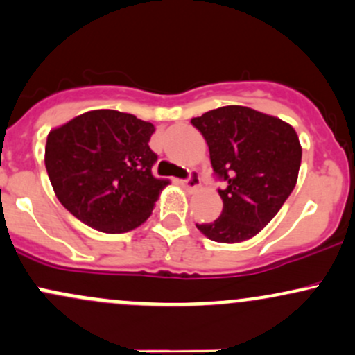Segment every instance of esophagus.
Segmentation results:
<instances>
[{"label":"esophagus","mask_w":355,"mask_h":355,"mask_svg":"<svg viewBox=\"0 0 355 355\" xmlns=\"http://www.w3.org/2000/svg\"><path fill=\"white\" fill-rule=\"evenodd\" d=\"M182 183H183V187H185V189L195 190V189H198V187H200V177H198V175L193 172V173H190V177L185 178V180H183Z\"/></svg>","instance_id":"34e87169"}]
</instances>
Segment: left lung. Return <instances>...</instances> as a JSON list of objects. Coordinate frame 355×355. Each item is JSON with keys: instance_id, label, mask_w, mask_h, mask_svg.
<instances>
[{"instance_id": "obj_1", "label": "left lung", "mask_w": 355, "mask_h": 355, "mask_svg": "<svg viewBox=\"0 0 355 355\" xmlns=\"http://www.w3.org/2000/svg\"><path fill=\"white\" fill-rule=\"evenodd\" d=\"M209 145L217 178L225 182L217 220L197 223L214 242L252 239L275 217L294 190L302 146L295 130L280 118L229 105L191 118Z\"/></svg>"}]
</instances>
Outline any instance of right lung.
Listing matches in <instances>:
<instances>
[{
    "label": "right lung",
    "mask_w": 355,
    "mask_h": 355,
    "mask_svg": "<svg viewBox=\"0 0 355 355\" xmlns=\"http://www.w3.org/2000/svg\"><path fill=\"white\" fill-rule=\"evenodd\" d=\"M153 132L152 123L116 110H93L51 130L44 165L61 205L105 234L141 225L168 185L152 173Z\"/></svg>",
    "instance_id": "obj_1"
}]
</instances>
